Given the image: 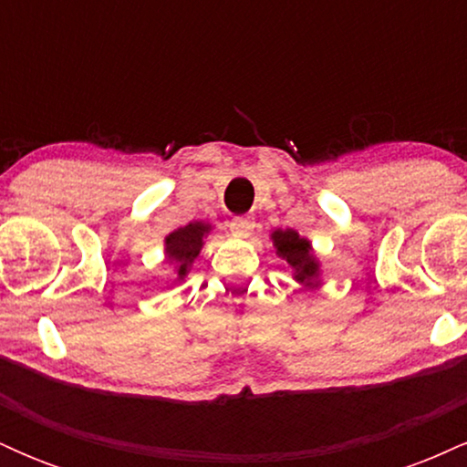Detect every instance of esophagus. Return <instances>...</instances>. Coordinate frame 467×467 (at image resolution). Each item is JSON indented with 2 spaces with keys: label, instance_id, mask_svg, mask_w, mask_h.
Segmentation results:
<instances>
[{
  "label": "esophagus",
  "instance_id": "1",
  "mask_svg": "<svg viewBox=\"0 0 467 467\" xmlns=\"http://www.w3.org/2000/svg\"><path fill=\"white\" fill-rule=\"evenodd\" d=\"M252 230H254V222H252L250 217H237L230 222V233H233L234 237H241V239L250 237Z\"/></svg>",
  "mask_w": 467,
  "mask_h": 467
}]
</instances>
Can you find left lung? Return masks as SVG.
<instances>
[{"instance_id":"8db88e82","label":"left lung","mask_w":467,"mask_h":467,"mask_svg":"<svg viewBox=\"0 0 467 467\" xmlns=\"http://www.w3.org/2000/svg\"><path fill=\"white\" fill-rule=\"evenodd\" d=\"M272 241H275L276 254L285 259L289 265L294 267V278L307 287L318 285V272L320 265L316 261L312 244L303 239L296 230H275L272 233Z\"/></svg>"}]
</instances>
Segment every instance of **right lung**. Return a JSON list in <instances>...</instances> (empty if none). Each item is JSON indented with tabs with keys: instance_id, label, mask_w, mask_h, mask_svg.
Listing matches in <instances>:
<instances>
[{
	"instance_id": "right-lung-1",
	"label": "right lung",
	"mask_w": 467,
	"mask_h": 467,
	"mask_svg": "<svg viewBox=\"0 0 467 467\" xmlns=\"http://www.w3.org/2000/svg\"><path fill=\"white\" fill-rule=\"evenodd\" d=\"M211 233V226L202 222H192L189 226L173 230L169 237L164 239V252L166 259L175 264L178 270V281L186 276L192 261L200 256V250L203 245V237Z\"/></svg>"
}]
</instances>
